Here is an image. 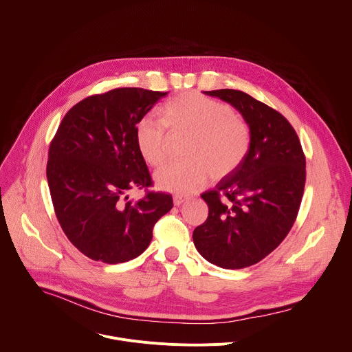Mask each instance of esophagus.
<instances>
[{
  "label": "esophagus",
  "instance_id": "obj_1",
  "mask_svg": "<svg viewBox=\"0 0 352 352\" xmlns=\"http://www.w3.org/2000/svg\"><path fill=\"white\" fill-rule=\"evenodd\" d=\"M185 200H188V197L186 196H182V195H174V197H173V202H174V205L175 206H179V205H182Z\"/></svg>",
  "mask_w": 352,
  "mask_h": 352
}]
</instances>
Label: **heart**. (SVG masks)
<instances>
[{
	"mask_svg": "<svg viewBox=\"0 0 352 352\" xmlns=\"http://www.w3.org/2000/svg\"><path fill=\"white\" fill-rule=\"evenodd\" d=\"M162 121L143 117L135 126V142L143 160L160 167L167 160L168 133L188 135L182 162L173 163L155 175L160 189L193 193L213 175L232 174L245 160L250 146L248 124L234 110L200 93L181 94L162 109Z\"/></svg>",
	"mask_w": 352,
	"mask_h": 352,
	"instance_id": "b5f03b06",
	"label": "heart"
}]
</instances>
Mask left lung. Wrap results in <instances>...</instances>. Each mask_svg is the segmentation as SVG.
<instances>
[{
	"label": "left lung",
	"mask_w": 352,
	"mask_h": 352,
	"mask_svg": "<svg viewBox=\"0 0 352 352\" xmlns=\"http://www.w3.org/2000/svg\"><path fill=\"white\" fill-rule=\"evenodd\" d=\"M205 93L239 111L250 146L242 164L202 195L209 216L195 228L193 243L208 262L243 269L265 259L289 232L304 195L305 155L278 111L241 90Z\"/></svg>",
	"instance_id": "8db88e82"
}]
</instances>
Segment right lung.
Listing matches in <instances>:
<instances>
[{"label": "right lung", "mask_w": 352, "mask_h": 352, "mask_svg": "<svg viewBox=\"0 0 352 352\" xmlns=\"http://www.w3.org/2000/svg\"><path fill=\"white\" fill-rule=\"evenodd\" d=\"M166 94L120 87L86 97L65 114L50 144L47 181L56 216L72 245L96 262L138 258L173 209L167 193L148 192L136 202L125 196L152 185L135 126Z\"/></svg>", "instance_id": "right-lung-1"}]
</instances>
